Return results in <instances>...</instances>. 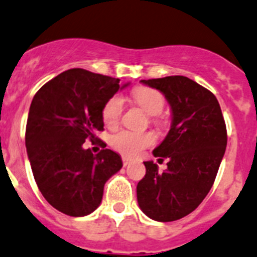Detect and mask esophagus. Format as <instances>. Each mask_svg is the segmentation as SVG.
<instances>
[{
	"label": "esophagus",
	"instance_id": "1",
	"mask_svg": "<svg viewBox=\"0 0 257 257\" xmlns=\"http://www.w3.org/2000/svg\"><path fill=\"white\" fill-rule=\"evenodd\" d=\"M121 161H123V166H124V167H126V166H128V164L132 162L131 159L126 158V157H123V158H121Z\"/></svg>",
	"mask_w": 257,
	"mask_h": 257
}]
</instances>
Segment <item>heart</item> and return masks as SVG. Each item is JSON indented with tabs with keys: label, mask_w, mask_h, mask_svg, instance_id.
Here are the masks:
<instances>
[{
	"label": "heart",
	"mask_w": 257,
	"mask_h": 257,
	"mask_svg": "<svg viewBox=\"0 0 257 257\" xmlns=\"http://www.w3.org/2000/svg\"><path fill=\"white\" fill-rule=\"evenodd\" d=\"M134 103L143 109L148 115H152V121L158 123V115L164 109V96L158 90L149 86H139L132 93ZM124 110V100L120 95H113L106 100L101 110V118L108 128H114L119 124ZM156 142V136L151 132H132L120 131L114 134L110 139V144L118 153L125 157H137L146 148L151 147Z\"/></svg>",
	"instance_id": "obj_1"
}]
</instances>
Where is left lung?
<instances>
[{"label": "left lung", "mask_w": 257, "mask_h": 257, "mask_svg": "<svg viewBox=\"0 0 257 257\" xmlns=\"http://www.w3.org/2000/svg\"><path fill=\"white\" fill-rule=\"evenodd\" d=\"M164 94L172 109V126L154 157L168 158L158 172L144 162L146 176L137 186L141 210L149 218L171 222L189 215L205 200L227 144L225 119L216 96L196 81L174 75L142 80Z\"/></svg>", "instance_id": "obj_1"}]
</instances>
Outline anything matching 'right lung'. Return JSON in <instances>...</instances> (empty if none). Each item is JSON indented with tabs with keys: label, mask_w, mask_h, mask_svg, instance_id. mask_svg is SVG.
Instances as JSON below:
<instances>
[{
	"label": "right lung",
	"mask_w": 257,
	"mask_h": 257,
	"mask_svg": "<svg viewBox=\"0 0 257 257\" xmlns=\"http://www.w3.org/2000/svg\"><path fill=\"white\" fill-rule=\"evenodd\" d=\"M119 79L70 69L35 94L26 124L27 156L45 200L60 212L81 217L95 211L104 184L121 168L115 152L84 149L104 131L101 110L120 88Z\"/></svg>",
	"instance_id": "obj_1"
}]
</instances>
